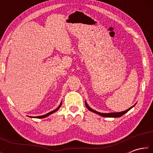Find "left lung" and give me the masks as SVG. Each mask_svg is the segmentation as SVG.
Instances as JSON below:
<instances>
[{"label":"left lung","instance_id":"left-lung-1","mask_svg":"<svg viewBox=\"0 0 153 153\" xmlns=\"http://www.w3.org/2000/svg\"><path fill=\"white\" fill-rule=\"evenodd\" d=\"M85 104H86V107H87L88 109L90 110V111H92V112H93V113H94L96 114H98V115H99L100 116H102V117H114V118H115V117H121V116L123 115L124 114L126 113L127 112H128V111H129V110H130L131 108H133L134 106L136 105V103L134 105H133L132 107H131L130 108H129L128 109H127L126 111H121V112H116V113L114 112V113H100V112H98V111H95L94 109H92L91 107H89L88 105V103L86 102V101H85Z\"/></svg>","mask_w":153,"mask_h":153}]
</instances>
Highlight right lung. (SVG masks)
Wrapping results in <instances>:
<instances>
[{"mask_svg": "<svg viewBox=\"0 0 153 153\" xmlns=\"http://www.w3.org/2000/svg\"><path fill=\"white\" fill-rule=\"evenodd\" d=\"M61 105H62V101L61 102V103H60V105H59V107L56 108V109H55V110H53V111H51V112H49V113H46V114H45V115H41V116H36V117H32V116H29L30 117H32V118H38V119H42V118H45V117H48V116H49V115H51V114H53V113H55L56 111H57L59 109V108L61 107Z\"/></svg>", "mask_w": 153, "mask_h": 153, "instance_id": "1", "label": "right lung"}]
</instances>
